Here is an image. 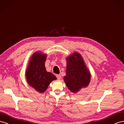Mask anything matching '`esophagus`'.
Listing matches in <instances>:
<instances>
[{
    "mask_svg": "<svg viewBox=\"0 0 124 124\" xmlns=\"http://www.w3.org/2000/svg\"><path fill=\"white\" fill-rule=\"evenodd\" d=\"M56 77H57V78H58L59 80L61 79V75H60V74H58V75H56Z\"/></svg>",
    "mask_w": 124,
    "mask_h": 124,
    "instance_id": "esophagus-1",
    "label": "esophagus"
}]
</instances>
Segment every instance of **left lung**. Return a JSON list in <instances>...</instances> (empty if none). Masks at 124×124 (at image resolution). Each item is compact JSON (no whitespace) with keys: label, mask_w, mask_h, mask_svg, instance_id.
<instances>
[{"label":"left lung","mask_w":124,"mask_h":124,"mask_svg":"<svg viewBox=\"0 0 124 124\" xmlns=\"http://www.w3.org/2000/svg\"><path fill=\"white\" fill-rule=\"evenodd\" d=\"M66 61V75L63 78L68 89L76 93L89 85L91 73L78 52H74L67 56Z\"/></svg>","instance_id":"obj_1"}]
</instances>
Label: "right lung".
I'll return each instance as SVG.
<instances>
[{
  "label": "right lung",
  "instance_id": "1",
  "mask_svg": "<svg viewBox=\"0 0 124 124\" xmlns=\"http://www.w3.org/2000/svg\"><path fill=\"white\" fill-rule=\"evenodd\" d=\"M47 54L40 51L31 55L25 72V77L29 85L39 93L46 91L48 86L56 77L52 73L48 72L45 68Z\"/></svg>",
  "mask_w": 124,
  "mask_h": 124
}]
</instances>
